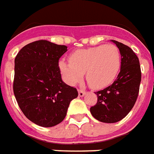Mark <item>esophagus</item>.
I'll return each mask as SVG.
<instances>
[{
    "mask_svg": "<svg viewBox=\"0 0 154 154\" xmlns=\"http://www.w3.org/2000/svg\"><path fill=\"white\" fill-rule=\"evenodd\" d=\"M85 94H86V92L84 91H82V90H78V95H79L80 97H82V96H84V95H85Z\"/></svg>",
    "mask_w": 154,
    "mask_h": 154,
    "instance_id": "1",
    "label": "esophagus"
}]
</instances>
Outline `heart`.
I'll return each mask as SVG.
<instances>
[{
    "label": "heart",
    "mask_w": 154,
    "mask_h": 154,
    "mask_svg": "<svg viewBox=\"0 0 154 154\" xmlns=\"http://www.w3.org/2000/svg\"><path fill=\"white\" fill-rule=\"evenodd\" d=\"M122 58L114 45H97L74 51L69 61L61 60L59 68L63 79L73 86L86 78L91 87L104 88L115 80L120 70Z\"/></svg>",
    "instance_id": "b5f03b06"
}]
</instances>
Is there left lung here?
Instances as JSON below:
<instances>
[{
	"instance_id": "8db88e82",
	"label": "left lung",
	"mask_w": 154,
	"mask_h": 154,
	"mask_svg": "<svg viewBox=\"0 0 154 154\" xmlns=\"http://www.w3.org/2000/svg\"><path fill=\"white\" fill-rule=\"evenodd\" d=\"M111 42L120 51V72L112 85L95 92L97 103L90 109L95 119L105 123L118 122L129 113L137 100L141 82L137 55L129 46L114 40Z\"/></svg>"
}]
</instances>
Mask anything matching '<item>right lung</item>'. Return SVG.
<instances>
[{
  "label": "right lung",
  "mask_w": 154,
  "mask_h": 154,
  "mask_svg": "<svg viewBox=\"0 0 154 154\" xmlns=\"http://www.w3.org/2000/svg\"><path fill=\"white\" fill-rule=\"evenodd\" d=\"M67 48L40 40L23 46L15 57L14 94L26 118L40 126L60 123L78 95L61 78L59 60Z\"/></svg>",
  "instance_id": "obj_1"
}]
</instances>
